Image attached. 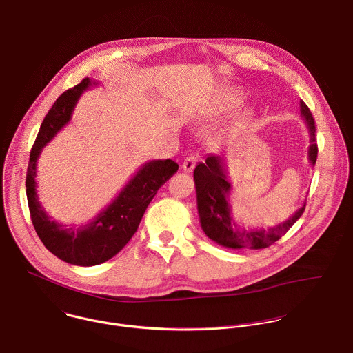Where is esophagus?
Returning a JSON list of instances; mask_svg holds the SVG:
<instances>
[{"mask_svg":"<svg viewBox=\"0 0 353 353\" xmlns=\"http://www.w3.org/2000/svg\"><path fill=\"white\" fill-rule=\"evenodd\" d=\"M198 159H199V157L198 155H195V154H190L185 159H184V162H183V170L184 172H192V169L195 168V165H196V162H198Z\"/></svg>","mask_w":353,"mask_h":353,"instance_id":"esophagus-1","label":"esophagus"}]
</instances>
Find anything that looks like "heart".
<instances>
[{"label":"heart","instance_id":"heart-1","mask_svg":"<svg viewBox=\"0 0 353 353\" xmlns=\"http://www.w3.org/2000/svg\"><path fill=\"white\" fill-rule=\"evenodd\" d=\"M242 101V93L236 89H227L220 92L209 104L208 112L210 115H217V114H223L227 111H231L234 108H236ZM252 117V111L250 110H245L242 112V119H248Z\"/></svg>","mask_w":353,"mask_h":353}]
</instances>
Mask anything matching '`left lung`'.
Listing matches in <instances>:
<instances>
[{
    "label": "left lung",
    "instance_id": "obj_1",
    "mask_svg": "<svg viewBox=\"0 0 353 353\" xmlns=\"http://www.w3.org/2000/svg\"><path fill=\"white\" fill-rule=\"evenodd\" d=\"M300 111L310 132L308 159L314 166L318 158L315 121L308 105L303 100L300 101ZM194 181L196 188L198 214L203 232L217 245L228 249H265L281 239L305 210L307 202H304L286 221L267 230L239 225L232 217L230 205L232 184L228 177L224 155H209L205 163H199L194 170Z\"/></svg>",
    "mask_w": 353,
    "mask_h": 353
}]
</instances>
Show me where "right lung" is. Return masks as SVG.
<instances>
[{
    "label": "right lung",
    "instance_id": "right-lung-1",
    "mask_svg": "<svg viewBox=\"0 0 353 353\" xmlns=\"http://www.w3.org/2000/svg\"><path fill=\"white\" fill-rule=\"evenodd\" d=\"M97 83L94 79L85 78L77 86L61 93L53 103L31 148L26 176L27 202L37 235L57 259L79 267L101 264L119 253L137 231L141 217L159 187L179 169L172 159L145 162L115 199L85 225L68 228L48 216L37 194V161L42 148L71 121L82 93Z\"/></svg>",
    "mask_w": 353,
    "mask_h": 353
}]
</instances>
